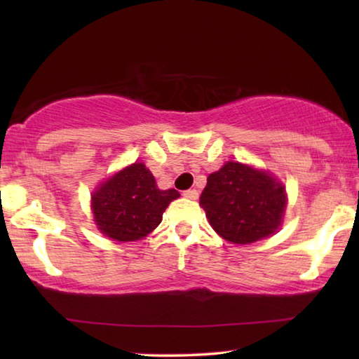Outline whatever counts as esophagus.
Wrapping results in <instances>:
<instances>
[{
  "instance_id": "1",
  "label": "esophagus",
  "mask_w": 359,
  "mask_h": 359,
  "mask_svg": "<svg viewBox=\"0 0 359 359\" xmlns=\"http://www.w3.org/2000/svg\"><path fill=\"white\" fill-rule=\"evenodd\" d=\"M184 196L188 198V199H196L198 191L196 190H187V191H184Z\"/></svg>"
}]
</instances>
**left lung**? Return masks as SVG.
<instances>
[{"mask_svg": "<svg viewBox=\"0 0 359 359\" xmlns=\"http://www.w3.org/2000/svg\"><path fill=\"white\" fill-rule=\"evenodd\" d=\"M199 204L223 239L252 244L277 229L287 198L269 174L229 161L209 175Z\"/></svg>", "mask_w": 359, "mask_h": 359, "instance_id": "left-lung-1", "label": "left lung"}]
</instances>
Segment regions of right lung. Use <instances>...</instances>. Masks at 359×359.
I'll list each match as a JSON object with an SVG mask.
<instances>
[{"mask_svg": "<svg viewBox=\"0 0 359 359\" xmlns=\"http://www.w3.org/2000/svg\"><path fill=\"white\" fill-rule=\"evenodd\" d=\"M179 196L174 188L158 190L149 169L135 163L93 193L95 222L101 233L114 241H139L160 224L163 212Z\"/></svg>", "mask_w": 359, "mask_h": 359, "instance_id": "obj_1", "label": "right lung"}]
</instances>
